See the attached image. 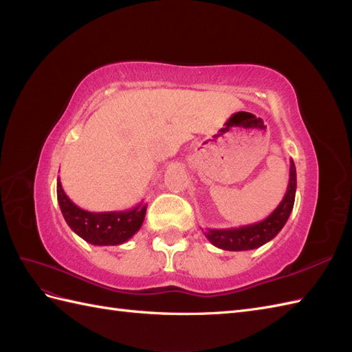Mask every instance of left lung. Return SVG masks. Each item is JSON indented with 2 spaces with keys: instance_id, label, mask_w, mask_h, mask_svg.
I'll list each match as a JSON object with an SVG mask.
<instances>
[{
  "instance_id": "obj_1",
  "label": "left lung",
  "mask_w": 352,
  "mask_h": 352,
  "mask_svg": "<svg viewBox=\"0 0 352 352\" xmlns=\"http://www.w3.org/2000/svg\"><path fill=\"white\" fill-rule=\"evenodd\" d=\"M296 192V168L294 160L289 167V184L280 204L276 207L269 217L254 223V225L230 228V229H207L206 238L217 248L226 251L255 250L272 241L285 226L294 208Z\"/></svg>"
}]
</instances>
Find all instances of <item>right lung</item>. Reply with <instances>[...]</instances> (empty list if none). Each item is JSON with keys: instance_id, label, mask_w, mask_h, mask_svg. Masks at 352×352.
Wrapping results in <instances>:
<instances>
[{"instance_id": "add662e5", "label": "right lung", "mask_w": 352, "mask_h": 352, "mask_svg": "<svg viewBox=\"0 0 352 352\" xmlns=\"http://www.w3.org/2000/svg\"><path fill=\"white\" fill-rule=\"evenodd\" d=\"M57 199L69 228L83 241L98 247L129 241L141 229L146 212V204H142V201L133 208L122 211L82 210L63 190L60 177L57 179Z\"/></svg>"}]
</instances>
